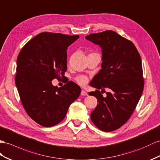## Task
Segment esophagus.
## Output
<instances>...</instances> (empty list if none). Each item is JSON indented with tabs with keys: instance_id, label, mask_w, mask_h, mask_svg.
Returning a JSON list of instances; mask_svg holds the SVG:
<instances>
[{
	"instance_id": "1",
	"label": "esophagus",
	"mask_w": 160,
	"mask_h": 160,
	"mask_svg": "<svg viewBox=\"0 0 160 160\" xmlns=\"http://www.w3.org/2000/svg\"><path fill=\"white\" fill-rule=\"evenodd\" d=\"M81 95H82V96H87L88 95V93L87 92H86L84 90H82V91H81Z\"/></svg>"
}]
</instances>
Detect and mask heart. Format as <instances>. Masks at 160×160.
Segmentation results:
<instances>
[{
    "mask_svg": "<svg viewBox=\"0 0 160 160\" xmlns=\"http://www.w3.org/2000/svg\"><path fill=\"white\" fill-rule=\"evenodd\" d=\"M76 81L81 86H85L88 83V78L86 76H83L81 75L76 78Z\"/></svg>",
    "mask_w": 160,
    "mask_h": 160,
    "instance_id": "b5f03b06",
    "label": "heart"
}]
</instances>
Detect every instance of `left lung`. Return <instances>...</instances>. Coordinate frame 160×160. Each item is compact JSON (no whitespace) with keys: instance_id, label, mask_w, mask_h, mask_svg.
Returning a JSON list of instances; mask_svg holds the SVG:
<instances>
[{"instance_id":"1","label":"left lung","mask_w":160,"mask_h":160,"mask_svg":"<svg viewBox=\"0 0 160 160\" xmlns=\"http://www.w3.org/2000/svg\"><path fill=\"white\" fill-rule=\"evenodd\" d=\"M85 38L99 45L103 61L91 82L97 90L89 95L95 97L99 103L91 118L98 128L111 132L128 120L142 95L144 80L141 56L130 40L112 30L89 34ZM105 88L111 90L106 98L98 91H104Z\"/></svg>"}]
</instances>
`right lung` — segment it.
<instances>
[{"mask_svg":"<svg viewBox=\"0 0 160 160\" xmlns=\"http://www.w3.org/2000/svg\"><path fill=\"white\" fill-rule=\"evenodd\" d=\"M79 38L42 32L24 45L17 59L15 84L23 108L38 124L51 127L62 121L80 96V87L69 81L62 87L52 80L67 70L68 47Z\"/></svg>","mask_w":160,"mask_h":160,"instance_id":"right-lung-1","label":"right lung"}]
</instances>
